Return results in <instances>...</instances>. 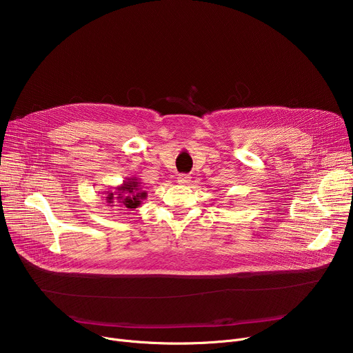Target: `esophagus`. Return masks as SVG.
<instances>
[{
	"label": "esophagus",
	"mask_w": 353,
	"mask_h": 353,
	"mask_svg": "<svg viewBox=\"0 0 353 353\" xmlns=\"http://www.w3.org/2000/svg\"><path fill=\"white\" fill-rule=\"evenodd\" d=\"M190 176L189 174H179V177H177V183L179 184H189L190 183Z\"/></svg>",
	"instance_id": "esophagus-1"
}]
</instances>
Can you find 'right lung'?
Masks as SVG:
<instances>
[{
    "label": "right lung",
    "mask_w": 353,
    "mask_h": 353,
    "mask_svg": "<svg viewBox=\"0 0 353 353\" xmlns=\"http://www.w3.org/2000/svg\"><path fill=\"white\" fill-rule=\"evenodd\" d=\"M140 183L137 181V179H128L127 181H124L120 188H117V192H107V203H119V205L127 210L130 209H136L141 205V200L145 199L147 193L141 192L139 188ZM114 206V205H111Z\"/></svg>",
    "instance_id": "1"
}]
</instances>
